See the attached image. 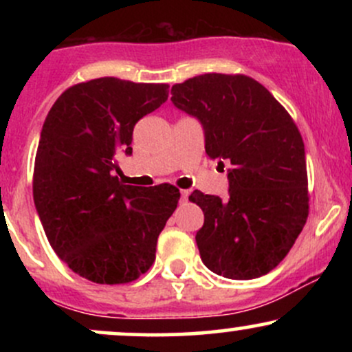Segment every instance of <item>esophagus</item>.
Instances as JSON below:
<instances>
[{"label":"esophagus","instance_id":"obj_1","mask_svg":"<svg viewBox=\"0 0 352 352\" xmlns=\"http://www.w3.org/2000/svg\"><path fill=\"white\" fill-rule=\"evenodd\" d=\"M182 201H187L188 200V190H182Z\"/></svg>","mask_w":352,"mask_h":352}]
</instances>
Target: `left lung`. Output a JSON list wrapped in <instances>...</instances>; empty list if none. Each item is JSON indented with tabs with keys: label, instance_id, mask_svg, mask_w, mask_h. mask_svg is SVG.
I'll use <instances>...</instances> for the list:
<instances>
[{
	"label": "left lung",
	"instance_id": "obj_1",
	"mask_svg": "<svg viewBox=\"0 0 352 352\" xmlns=\"http://www.w3.org/2000/svg\"><path fill=\"white\" fill-rule=\"evenodd\" d=\"M172 102L200 120L210 159L228 160V199L192 192L204 210L200 258L230 280L270 273L309 212L305 144L272 92L243 74H201L172 86Z\"/></svg>",
	"mask_w": 352,
	"mask_h": 352
}]
</instances>
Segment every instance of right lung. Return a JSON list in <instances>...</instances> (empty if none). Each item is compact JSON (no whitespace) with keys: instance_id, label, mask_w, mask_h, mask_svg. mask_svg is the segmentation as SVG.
I'll use <instances>...</instances> for the list:
<instances>
[{"instance_id":"add662e5","label":"right lung","mask_w":352,"mask_h":352,"mask_svg":"<svg viewBox=\"0 0 352 352\" xmlns=\"http://www.w3.org/2000/svg\"><path fill=\"white\" fill-rule=\"evenodd\" d=\"M167 98V84L99 78L66 89L44 120L34 205L52 250L89 281L124 285L155 261L179 188L124 185L114 172L117 155L132 153L134 125Z\"/></svg>"}]
</instances>
